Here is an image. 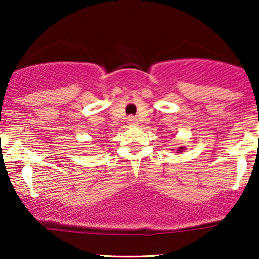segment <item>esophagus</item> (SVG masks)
I'll return each instance as SVG.
<instances>
[{
    "instance_id": "esophagus-1",
    "label": "esophagus",
    "mask_w": 259,
    "mask_h": 259,
    "mask_svg": "<svg viewBox=\"0 0 259 259\" xmlns=\"http://www.w3.org/2000/svg\"><path fill=\"white\" fill-rule=\"evenodd\" d=\"M127 123L132 124V125H134V124H138V118H136L135 115H130V117L127 118Z\"/></svg>"
}]
</instances>
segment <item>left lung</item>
I'll return each instance as SVG.
<instances>
[{"label": "left lung", "instance_id": "8db88e82", "mask_svg": "<svg viewBox=\"0 0 259 259\" xmlns=\"http://www.w3.org/2000/svg\"><path fill=\"white\" fill-rule=\"evenodd\" d=\"M184 150V147H179V148H178V151H180V152H181V151H183Z\"/></svg>", "mask_w": 259, "mask_h": 259}]
</instances>
